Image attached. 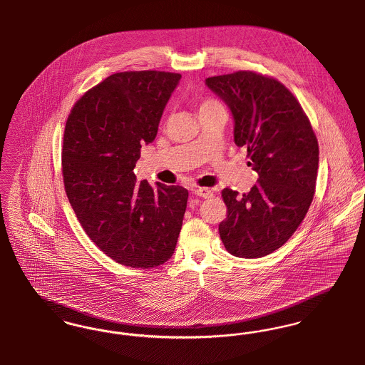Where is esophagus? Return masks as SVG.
<instances>
[{
	"label": "esophagus",
	"instance_id": "34e87169",
	"mask_svg": "<svg viewBox=\"0 0 365 365\" xmlns=\"http://www.w3.org/2000/svg\"><path fill=\"white\" fill-rule=\"evenodd\" d=\"M192 191L196 196H202L205 199H209L214 195V192L211 191L210 188H202V187H195Z\"/></svg>",
	"mask_w": 365,
	"mask_h": 365
}]
</instances>
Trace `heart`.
Instances as JSON below:
<instances>
[{
	"mask_svg": "<svg viewBox=\"0 0 365 365\" xmlns=\"http://www.w3.org/2000/svg\"><path fill=\"white\" fill-rule=\"evenodd\" d=\"M218 103L217 101H214V100H206V101H203L202 104H200V110H205V108H207V107H212V106H217Z\"/></svg>",
	"mask_w": 365,
	"mask_h": 365,
	"instance_id": "b5f03b06",
	"label": "heart"
}]
</instances>
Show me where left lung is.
<instances>
[{
	"instance_id": "obj_1",
	"label": "left lung",
	"mask_w": 365,
	"mask_h": 365,
	"mask_svg": "<svg viewBox=\"0 0 365 365\" xmlns=\"http://www.w3.org/2000/svg\"><path fill=\"white\" fill-rule=\"evenodd\" d=\"M230 107L235 144L247 150L258 182L247 193L222 190L227 218L218 225L228 252L261 258L280 249L313 200L319 143L299 101L274 78L236 71L206 78Z\"/></svg>"
}]
</instances>
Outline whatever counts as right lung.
<instances>
[{"label":"right lung","instance_id":"add662e5","mask_svg":"<svg viewBox=\"0 0 365 365\" xmlns=\"http://www.w3.org/2000/svg\"><path fill=\"white\" fill-rule=\"evenodd\" d=\"M180 79L166 71L116 73L81 97L66 122L61 173L70 205L91 240L125 267L165 264L182 227L188 191L137 182L133 172Z\"/></svg>","mask_w":365,"mask_h":365}]
</instances>
